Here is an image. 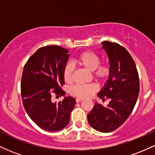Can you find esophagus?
Listing matches in <instances>:
<instances>
[{
    "label": "esophagus",
    "mask_w": 155,
    "mask_h": 155,
    "mask_svg": "<svg viewBox=\"0 0 155 155\" xmlns=\"http://www.w3.org/2000/svg\"><path fill=\"white\" fill-rule=\"evenodd\" d=\"M84 99L83 98H76V103H79V102H81V101H83Z\"/></svg>",
    "instance_id": "obj_1"
}]
</instances>
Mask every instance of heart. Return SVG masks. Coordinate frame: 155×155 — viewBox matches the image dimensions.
I'll return each mask as SVG.
<instances>
[{
  "label": "heart",
  "instance_id": "obj_1",
  "mask_svg": "<svg viewBox=\"0 0 155 155\" xmlns=\"http://www.w3.org/2000/svg\"><path fill=\"white\" fill-rule=\"evenodd\" d=\"M75 63L87 70L92 71L95 79L101 82H104L109 77L111 68L108 63H100V58L98 55L91 51L81 52L75 58ZM74 66L72 64L68 63L63 68V76L66 83H71L73 79ZM98 90V87L95 84H76L71 89V95L81 98L90 97Z\"/></svg>",
  "mask_w": 155,
  "mask_h": 155
}]
</instances>
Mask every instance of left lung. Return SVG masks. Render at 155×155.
I'll return each instance as SVG.
<instances>
[{"label":"left lung","mask_w":155,"mask_h":155,"mask_svg":"<svg viewBox=\"0 0 155 155\" xmlns=\"http://www.w3.org/2000/svg\"><path fill=\"white\" fill-rule=\"evenodd\" d=\"M101 44L108 55L111 74L97 96L103 101L109 98L110 102L106 106L95 102L87 119L92 128L111 133L122 125L133 111L139 93V78L127 49L107 41Z\"/></svg>","instance_id":"left-lung-1"}]
</instances>
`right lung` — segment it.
<instances>
[{
  "mask_svg": "<svg viewBox=\"0 0 155 155\" xmlns=\"http://www.w3.org/2000/svg\"><path fill=\"white\" fill-rule=\"evenodd\" d=\"M68 51L58 46L40 48L28 60L21 80V95L28 116L39 127L49 132L63 130L70 122L76 104L72 97L62 101H51L50 90L64 96L60 87L65 84L63 72L69 58ZM59 97V96H58Z\"/></svg>",
  "mask_w": 155,
  "mask_h": 155,
  "instance_id": "right-lung-1",
  "label": "right lung"
}]
</instances>
